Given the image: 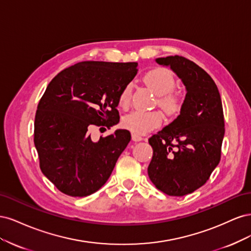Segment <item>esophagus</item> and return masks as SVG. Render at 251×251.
I'll return each mask as SVG.
<instances>
[{"label":"esophagus","mask_w":251,"mask_h":251,"mask_svg":"<svg viewBox=\"0 0 251 251\" xmlns=\"http://www.w3.org/2000/svg\"><path fill=\"white\" fill-rule=\"evenodd\" d=\"M132 139L133 141H141L143 138L139 135H136V134H132Z\"/></svg>","instance_id":"34e87169"}]
</instances>
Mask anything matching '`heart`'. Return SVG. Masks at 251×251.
I'll use <instances>...</instances> for the list:
<instances>
[{"mask_svg": "<svg viewBox=\"0 0 251 251\" xmlns=\"http://www.w3.org/2000/svg\"><path fill=\"white\" fill-rule=\"evenodd\" d=\"M143 80L158 95L156 104L168 116H174L182 108V98L174 92L176 80L173 73L165 68H155L144 74ZM132 85L127 83L120 91L118 104L127 109L131 104ZM162 114L158 111H133L123 118V126L136 135H144L162 125Z\"/></svg>", "mask_w": 251, "mask_h": 251, "instance_id": "b5f03b06", "label": "heart"}]
</instances>
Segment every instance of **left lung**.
<instances>
[{
	"label": "left lung",
	"instance_id": "left-lung-1",
	"mask_svg": "<svg viewBox=\"0 0 251 251\" xmlns=\"http://www.w3.org/2000/svg\"><path fill=\"white\" fill-rule=\"evenodd\" d=\"M170 66L186 88L180 115L149 139L151 181L162 193L181 197L206 183L221 159L225 133L221 96L215 81L184 56L156 59Z\"/></svg>",
	"mask_w": 251,
	"mask_h": 251
}]
</instances>
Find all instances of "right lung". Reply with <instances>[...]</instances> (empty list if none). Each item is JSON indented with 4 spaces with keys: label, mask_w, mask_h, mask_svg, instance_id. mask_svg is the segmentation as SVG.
<instances>
[{
    "label": "right lung",
    "mask_w": 251,
    "mask_h": 251,
    "mask_svg": "<svg viewBox=\"0 0 251 251\" xmlns=\"http://www.w3.org/2000/svg\"><path fill=\"white\" fill-rule=\"evenodd\" d=\"M137 65L81 62L50 81L37 104L34 146L42 173L58 191L86 197L111 176L131 133L117 130L94 142L90 130L119 123L118 96L136 76Z\"/></svg>",
    "instance_id": "right-lung-1"
}]
</instances>
